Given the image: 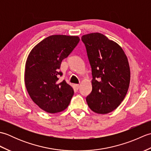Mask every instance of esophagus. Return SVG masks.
Returning a JSON list of instances; mask_svg holds the SVG:
<instances>
[{"instance_id":"34e87169","label":"esophagus","mask_w":151,"mask_h":151,"mask_svg":"<svg viewBox=\"0 0 151 151\" xmlns=\"http://www.w3.org/2000/svg\"><path fill=\"white\" fill-rule=\"evenodd\" d=\"M75 88L76 89H77V90H78V89L79 88H80V85H79V84H75Z\"/></svg>"}]
</instances>
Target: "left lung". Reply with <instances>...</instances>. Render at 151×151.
Segmentation results:
<instances>
[{"instance_id": "8db88e82", "label": "left lung", "mask_w": 151, "mask_h": 151, "mask_svg": "<svg viewBox=\"0 0 151 151\" xmlns=\"http://www.w3.org/2000/svg\"><path fill=\"white\" fill-rule=\"evenodd\" d=\"M82 41L93 77L92 91L86 101L93 111L108 114L120 105L127 93L130 80L129 61L117 43L101 33L84 35Z\"/></svg>"}]
</instances>
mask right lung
<instances>
[{"label":"right lung","mask_w":151,"mask_h":151,"mask_svg":"<svg viewBox=\"0 0 151 151\" xmlns=\"http://www.w3.org/2000/svg\"><path fill=\"white\" fill-rule=\"evenodd\" d=\"M80 41L78 36L52 35L36 45L28 55L24 72L27 91L34 103L48 113L63 111L74 90L65 81L58 82L61 63Z\"/></svg>","instance_id":"obj_1"}]
</instances>
